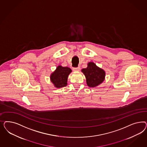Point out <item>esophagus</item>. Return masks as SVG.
I'll return each instance as SVG.
<instances>
[{"mask_svg":"<svg viewBox=\"0 0 147 147\" xmlns=\"http://www.w3.org/2000/svg\"><path fill=\"white\" fill-rule=\"evenodd\" d=\"M73 71H80V67H74V68H73Z\"/></svg>","mask_w":147,"mask_h":147,"instance_id":"34e87169","label":"esophagus"}]
</instances>
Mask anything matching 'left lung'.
<instances>
[{
    "mask_svg": "<svg viewBox=\"0 0 147 147\" xmlns=\"http://www.w3.org/2000/svg\"><path fill=\"white\" fill-rule=\"evenodd\" d=\"M87 65L86 68L81 70L86 77L87 84L89 87H96L105 80V71L98 67L94 62H89Z\"/></svg>",
    "mask_w": 147,
    "mask_h": 147,
    "instance_id": "left-lung-1",
    "label": "left lung"
}]
</instances>
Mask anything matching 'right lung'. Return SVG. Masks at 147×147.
I'll return each mask as SVG.
<instances>
[{"mask_svg": "<svg viewBox=\"0 0 147 147\" xmlns=\"http://www.w3.org/2000/svg\"><path fill=\"white\" fill-rule=\"evenodd\" d=\"M71 72V69L69 67L58 66L50 76L51 81L57 88L65 87L67 85L68 76Z\"/></svg>", "mask_w": 147, "mask_h": 147, "instance_id": "right-lung-1", "label": "right lung"}]
</instances>
